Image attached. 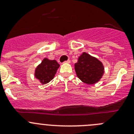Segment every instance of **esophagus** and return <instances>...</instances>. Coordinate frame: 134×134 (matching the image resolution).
Listing matches in <instances>:
<instances>
[{"label":"esophagus","instance_id":"1","mask_svg":"<svg viewBox=\"0 0 134 134\" xmlns=\"http://www.w3.org/2000/svg\"><path fill=\"white\" fill-rule=\"evenodd\" d=\"M70 62H70V60H69V59H68V60L65 61V62L64 63H69Z\"/></svg>","mask_w":134,"mask_h":134}]
</instances>
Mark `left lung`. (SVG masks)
Masks as SVG:
<instances>
[{
	"mask_svg": "<svg viewBox=\"0 0 134 134\" xmlns=\"http://www.w3.org/2000/svg\"><path fill=\"white\" fill-rule=\"evenodd\" d=\"M75 69L79 79L90 85L97 83L104 72L102 62L86 52H83L78 58V62L75 64Z\"/></svg>",
	"mask_w": 134,
	"mask_h": 134,
	"instance_id": "left-lung-1",
	"label": "left lung"
}]
</instances>
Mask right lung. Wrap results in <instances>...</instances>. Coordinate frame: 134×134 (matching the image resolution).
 Returning <instances> with one entry per match:
<instances>
[{
  "mask_svg": "<svg viewBox=\"0 0 134 134\" xmlns=\"http://www.w3.org/2000/svg\"><path fill=\"white\" fill-rule=\"evenodd\" d=\"M59 67V64L56 60L45 58L36 67L34 76L42 84H46L53 79Z\"/></svg>",
  "mask_w": 134,
  "mask_h": 134,
  "instance_id": "right-lung-1",
  "label": "right lung"
}]
</instances>
